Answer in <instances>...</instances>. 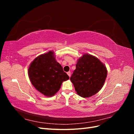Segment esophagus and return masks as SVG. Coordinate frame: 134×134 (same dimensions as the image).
<instances>
[{
  "instance_id": "obj_1",
  "label": "esophagus",
  "mask_w": 134,
  "mask_h": 134,
  "mask_svg": "<svg viewBox=\"0 0 134 134\" xmlns=\"http://www.w3.org/2000/svg\"><path fill=\"white\" fill-rule=\"evenodd\" d=\"M67 74L68 75V76H69L70 77V76H71V72H70V71H68V72H67Z\"/></svg>"
}]
</instances>
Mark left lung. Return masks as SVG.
Returning a JSON list of instances; mask_svg holds the SVG:
<instances>
[{"mask_svg": "<svg viewBox=\"0 0 134 134\" xmlns=\"http://www.w3.org/2000/svg\"><path fill=\"white\" fill-rule=\"evenodd\" d=\"M107 75V68L104 64L96 56L85 54L78 59L70 80L77 94L88 98L102 89Z\"/></svg>", "mask_w": 134, "mask_h": 134, "instance_id": "obj_1", "label": "left lung"}]
</instances>
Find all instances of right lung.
Here are the masks:
<instances>
[{
	"label": "right lung",
	"mask_w": 134,
	"mask_h": 134,
	"mask_svg": "<svg viewBox=\"0 0 134 134\" xmlns=\"http://www.w3.org/2000/svg\"><path fill=\"white\" fill-rule=\"evenodd\" d=\"M28 74L36 90L46 97L54 96L64 81L69 79L62 65L56 62L53 51L35 59L30 65Z\"/></svg>",
	"instance_id": "right-lung-1"
}]
</instances>
